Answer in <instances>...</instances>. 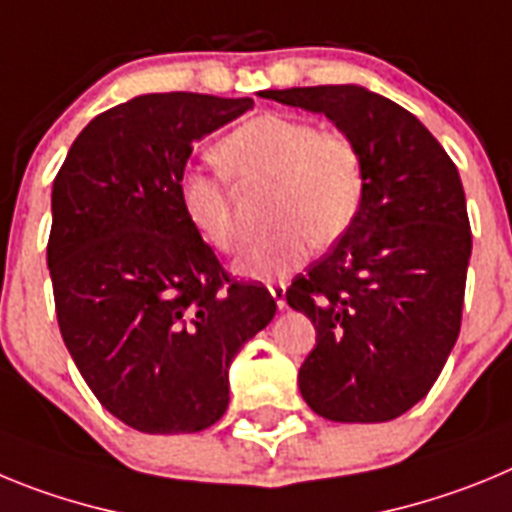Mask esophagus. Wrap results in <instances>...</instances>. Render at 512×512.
Returning <instances> with one entry per match:
<instances>
[{"label": "esophagus", "mask_w": 512, "mask_h": 512, "mask_svg": "<svg viewBox=\"0 0 512 512\" xmlns=\"http://www.w3.org/2000/svg\"><path fill=\"white\" fill-rule=\"evenodd\" d=\"M269 292H271V297H274V302H277L279 310H287V284L271 282Z\"/></svg>", "instance_id": "esophagus-1"}]
</instances>
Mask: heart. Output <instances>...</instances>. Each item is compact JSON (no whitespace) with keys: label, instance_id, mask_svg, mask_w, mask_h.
Instances as JSON below:
<instances>
[{"label":"heart","instance_id":"1","mask_svg":"<svg viewBox=\"0 0 512 512\" xmlns=\"http://www.w3.org/2000/svg\"><path fill=\"white\" fill-rule=\"evenodd\" d=\"M220 164L241 182H274L269 220L277 223L238 259V271L253 279H279L300 269L312 241H341L359 217L366 169L359 146L338 130H320L302 117H251L217 143ZM179 200L194 230L220 251H235L243 230L223 174L187 169Z\"/></svg>","mask_w":512,"mask_h":512}]
</instances>
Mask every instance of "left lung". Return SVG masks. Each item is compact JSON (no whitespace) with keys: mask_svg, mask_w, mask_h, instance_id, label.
I'll return each instance as SVG.
<instances>
[{"mask_svg":"<svg viewBox=\"0 0 512 512\" xmlns=\"http://www.w3.org/2000/svg\"><path fill=\"white\" fill-rule=\"evenodd\" d=\"M259 94L328 117L366 169L356 223L287 289L289 307L318 330L297 377L302 397L336 423L400 418L459 338L472 256L459 171L418 117L364 87Z\"/></svg>","mask_w":512,"mask_h":512,"instance_id":"obj_1","label":"left lung"}]
</instances>
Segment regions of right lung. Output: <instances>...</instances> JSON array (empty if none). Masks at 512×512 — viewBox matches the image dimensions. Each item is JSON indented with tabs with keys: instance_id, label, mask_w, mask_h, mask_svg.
Returning a JSON list of instances; mask_svg holds the SVG:
<instances>
[{
	"instance_id": "right-lung-1",
	"label": "right lung",
	"mask_w": 512,
	"mask_h": 512,
	"mask_svg": "<svg viewBox=\"0 0 512 512\" xmlns=\"http://www.w3.org/2000/svg\"><path fill=\"white\" fill-rule=\"evenodd\" d=\"M251 107L140 94L81 130L53 182L58 328L94 397L135 431L223 418L230 361L277 312L264 284L230 277L179 200L194 143Z\"/></svg>"
}]
</instances>
